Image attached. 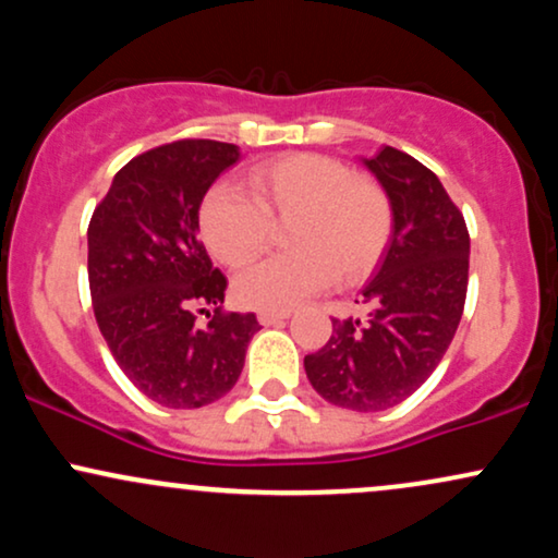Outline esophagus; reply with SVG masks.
<instances>
[{
	"label": "esophagus",
	"instance_id": "obj_1",
	"mask_svg": "<svg viewBox=\"0 0 558 558\" xmlns=\"http://www.w3.org/2000/svg\"><path fill=\"white\" fill-rule=\"evenodd\" d=\"M291 317V312H259L257 315V319H259V325H265V328H270V325H280V323H286V319Z\"/></svg>",
	"mask_w": 558,
	"mask_h": 558
}]
</instances>
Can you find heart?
<instances>
[{
  "mask_svg": "<svg viewBox=\"0 0 558 558\" xmlns=\"http://www.w3.org/2000/svg\"><path fill=\"white\" fill-rule=\"evenodd\" d=\"M246 198L220 183L204 196L198 233L226 267L257 259L286 228L291 254L248 267L233 283L246 310L286 312L332 283H356L380 262L393 230V207L380 183L319 155H288L248 170Z\"/></svg>",
  "mask_w": 558,
  "mask_h": 558,
  "instance_id": "obj_1",
  "label": "heart"
}]
</instances>
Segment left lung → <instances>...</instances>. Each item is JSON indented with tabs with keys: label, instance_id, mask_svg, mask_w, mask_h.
I'll return each instance as SVG.
<instances>
[{
	"label": "left lung",
	"instance_id": "obj_1",
	"mask_svg": "<svg viewBox=\"0 0 558 558\" xmlns=\"http://www.w3.org/2000/svg\"><path fill=\"white\" fill-rule=\"evenodd\" d=\"M364 168L393 207V233L356 304L367 319H332L330 341L304 356L312 388L351 412H383L417 390L444 360L464 312L470 233L433 170L383 146Z\"/></svg>",
	"mask_w": 558,
	"mask_h": 558
}]
</instances>
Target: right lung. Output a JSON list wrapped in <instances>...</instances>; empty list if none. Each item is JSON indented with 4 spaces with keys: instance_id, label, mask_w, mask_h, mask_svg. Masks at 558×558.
Here are the masks:
<instances>
[{
    "instance_id": "right-lung-1",
    "label": "right lung",
    "mask_w": 558,
    "mask_h": 558,
    "mask_svg": "<svg viewBox=\"0 0 558 558\" xmlns=\"http://www.w3.org/2000/svg\"><path fill=\"white\" fill-rule=\"evenodd\" d=\"M239 157L235 144L209 138L144 151L114 175L88 222L96 325L128 380L162 407L222 399L259 330L252 312L220 310L228 280L198 241L202 198ZM207 305L216 306L210 323L196 326Z\"/></svg>"
}]
</instances>
